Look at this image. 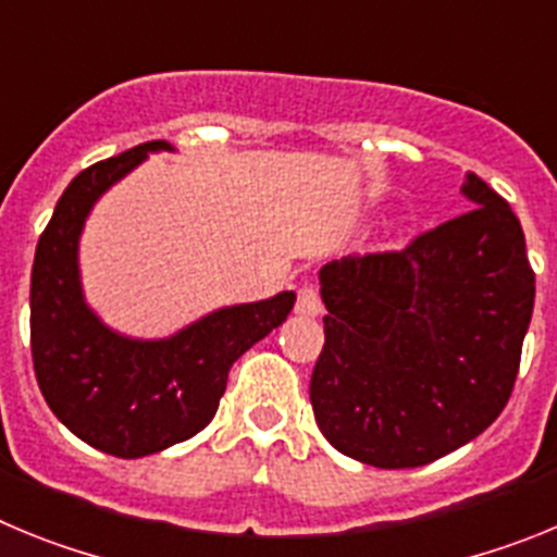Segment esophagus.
Instances as JSON below:
<instances>
[{"label":"esophagus","mask_w":557,"mask_h":557,"mask_svg":"<svg viewBox=\"0 0 557 557\" xmlns=\"http://www.w3.org/2000/svg\"><path fill=\"white\" fill-rule=\"evenodd\" d=\"M295 312L304 314V318H314V314L323 312V301H321V293L314 284H304L298 289V301H295Z\"/></svg>","instance_id":"esophagus-1"}]
</instances>
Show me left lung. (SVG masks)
<instances>
[{"label":"left lung","mask_w":557,"mask_h":557,"mask_svg":"<svg viewBox=\"0 0 557 557\" xmlns=\"http://www.w3.org/2000/svg\"><path fill=\"white\" fill-rule=\"evenodd\" d=\"M474 209L405 250L321 270L326 343L309 398L329 444L376 469H416L494 424L513 393L535 301L519 218L474 172Z\"/></svg>","instance_id":"left-lung-1"}]
</instances>
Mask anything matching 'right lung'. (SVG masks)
<instances>
[{"mask_svg":"<svg viewBox=\"0 0 557 557\" xmlns=\"http://www.w3.org/2000/svg\"><path fill=\"white\" fill-rule=\"evenodd\" d=\"M166 141H145L83 170L44 228L29 278V348L38 387L69 432L113 457H145L198 435L228 371L287 321L295 293L206 314L166 339H131L83 301L77 239L102 191Z\"/></svg>","mask_w":557,"mask_h":557,"instance_id":"1","label":"right lung"}]
</instances>
